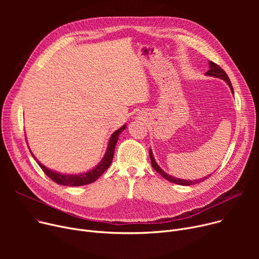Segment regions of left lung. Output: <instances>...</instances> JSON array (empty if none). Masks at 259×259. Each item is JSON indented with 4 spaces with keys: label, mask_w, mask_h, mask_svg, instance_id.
Segmentation results:
<instances>
[{
    "label": "left lung",
    "mask_w": 259,
    "mask_h": 259,
    "mask_svg": "<svg viewBox=\"0 0 259 259\" xmlns=\"http://www.w3.org/2000/svg\"><path fill=\"white\" fill-rule=\"evenodd\" d=\"M209 67H210V69L206 72V75H208V76H214V77H219V78H221V79H224V80L226 81V83L229 85L231 91H232V93L234 94L233 87H232V85H231V80H230V78L228 77L227 73L224 71V69H222V68H221L219 65H216V64L213 63V62H209ZM149 154H150L151 165H152L153 169H154L156 172H158V173L162 176V178L166 179L167 181H169V182H171V183L178 184V185H181V186L195 185V184H197V183H200V182H202V181L207 180V179L209 178V176L211 175V174H210V175H207V176H205V178H202V179H200V180H195V181H188V180H182V179L174 178V176H172V175L166 173L164 170H162V169L157 165V162L155 161L154 156H153V153H152V151H151V148H150V151H149Z\"/></svg>",
    "instance_id": "left-lung-1"
}]
</instances>
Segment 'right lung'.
I'll use <instances>...</instances> for the list:
<instances>
[{"label": "right lung", "instance_id": "add662e5", "mask_svg": "<svg viewBox=\"0 0 259 259\" xmlns=\"http://www.w3.org/2000/svg\"><path fill=\"white\" fill-rule=\"evenodd\" d=\"M126 128V124L124 126H121L119 129H117L115 132L112 133V135L110 137V140H109L108 143V147L106 153L104 155V157L102 158V160L99 162L98 166H95L93 169L85 172V173H78V174H64V173H60L57 171H53L48 169L47 167H45L43 164L36 159V157L32 154L31 155L34 157V159L36 160V162L38 164V166L40 167L45 174L48 176L49 179H51L54 183H57L59 185H63V186H69V187H77V186H84V185H88L91 184L93 182L97 181L100 176L109 168L111 165L112 159H113V155H114V149H115V145L118 141V137L119 134L125 130Z\"/></svg>", "mask_w": 259, "mask_h": 259}]
</instances>
